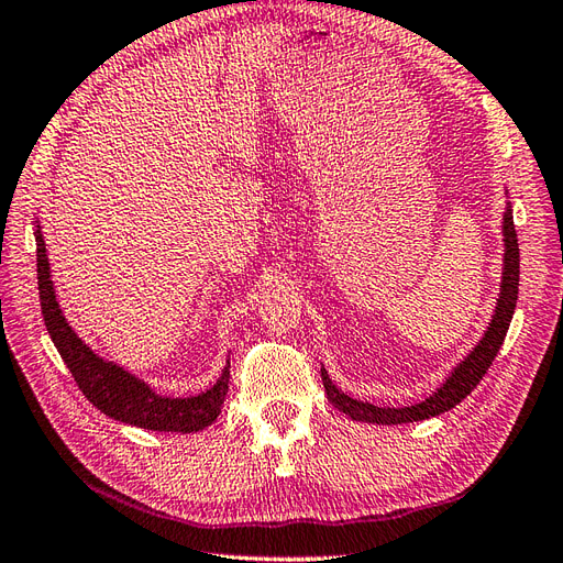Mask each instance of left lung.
Here are the masks:
<instances>
[{
	"mask_svg": "<svg viewBox=\"0 0 563 563\" xmlns=\"http://www.w3.org/2000/svg\"><path fill=\"white\" fill-rule=\"evenodd\" d=\"M503 280H500V297H497L495 311L484 336L476 342V346L464 356L453 371L443 379L437 391H431L420 404L412 406H375L361 398L346 396L336 384L330 379L325 367H320V377H323V387L328 391V400L351 420L367 422V424H406V422H420L437 417L445 410L455 408L462 398H467L476 384L484 379L490 363L495 361L497 351H500L505 334L509 330L514 309H517L519 297V240L514 231V217H511V202L507 200L505 214H503Z\"/></svg>",
	"mask_w": 563,
	"mask_h": 563,
	"instance_id": "left-lung-1",
	"label": "left lung"
}]
</instances>
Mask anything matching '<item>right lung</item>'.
<instances>
[{"label":"right lung","mask_w":563,"mask_h":563,"mask_svg":"<svg viewBox=\"0 0 563 563\" xmlns=\"http://www.w3.org/2000/svg\"><path fill=\"white\" fill-rule=\"evenodd\" d=\"M35 243L44 325L87 400H91L96 408L112 417V420L151 431L196 433L210 427L219 417L223 398H227L229 391L231 358H227V365H223V371L212 387L196 396H167L155 391L146 379L126 371L124 365L99 356L73 330L56 297L49 252H46L40 219L35 221Z\"/></svg>","instance_id":"add662e5"}]
</instances>
